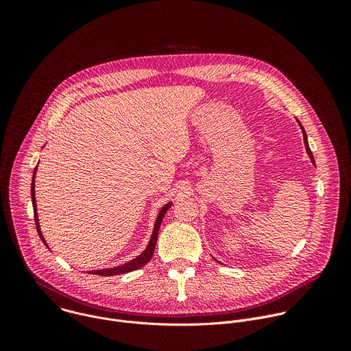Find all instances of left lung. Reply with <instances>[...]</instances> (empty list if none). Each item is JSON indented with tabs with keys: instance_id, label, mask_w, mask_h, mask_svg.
<instances>
[{
	"instance_id": "obj_1",
	"label": "left lung",
	"mask_w": 351,
	"mask_h": 351,
	"mask_svg": "<svg viewBox=\"0 0 351 351\" xmlns=\"http://www.w3.org/2000/svg\"><path fill=\"white\" fill-rule=\"evenodd\" d=\"M298 122V121H297ZM298 125H300V128H302V130H303V136H304V144H306V149H307V154L310 156V158H311V162L315 165V160H314V157H313V154H311V149H310V145H308V140H307V134H306V130H304V128L302 126V123L298 122Z\"/></svg>"
}]
</instances>
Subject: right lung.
<instances>
[{"label":"right lung","mask_w":351,"mask_h":351,"mask_svg":"<svg viewBox=\"0 0 351 351\" xmlns=\"http://www.w3.org/2000/svg\"><path fill=\"white\" fill-rule=\"evenodd\" d=\"M36 172H37V167L34 168L33 171V179H32V204H33V211H34V222H36V228H37V233L41 239V241L48 247V244L45 243L44 240V236L41 233V229H40V222H38V217H37V204H36V195H34V179H36ZM172 203L169 202L168 204H165L161 211L158 213L157 215V219H156V225H154V229H153V234H152V239H149L147 247L144 252L137 256L136 258L125 263L123 265H119V267H114V268H108V269H97V271H91L90 274L93 275H99V276H112V275H121V274H128V272H132V271H136L141 267H144L149 260H152L153 254H154V248H156V244H157V237H158V230H160V226H161V222L164 219V215L167 214V211L171 208Z\"/></svg>","instance_id":"1"}]
</instances>
